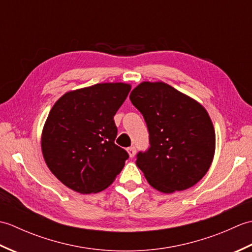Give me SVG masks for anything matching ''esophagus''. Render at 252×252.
I'll list each match as a JSON object with an SVG mask.
<instances>
[{
  "label": "esophagus",
  "instance_id": "34e87169",
  "mask_svg": "<svg viewBox=\"0 0 252 252\" xmlns=\"http://www.w3.org/2000/svg\"><path fill=\"white\" fill-rule=\"evenodd\" d=\"M126 152H127V154H129V157L133 158V157L135 156V154H136V149H135L134 146H131V147H129V148L126 149Z\"/></svg>",
  "mask_w": 252,
  "mask_h": 252
}]
</instances>
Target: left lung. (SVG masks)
<instances>
[{
  "instance_id": "8db88e82",
  "label": "left lung",
  "mask_w": 252,
  "mask_h": 252,
  "mask_svg": "<svg viewBox=\"0 0 252 252\" xmlns=\"http://www.w3.org/2000/svg\"><path fill=\"white\" fill-rule=\"evenodd\" d=\"M147 123L149 147L136 165L164 194L184 190L208 172L216 152L211 118L200 103L162 81H144L130 94Z\"/></svg>"
}]
</instances>
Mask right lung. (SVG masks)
Here are the masks:
<instances>
[{"mask_svg": "<svg viewBox=\"0 0 252 252\" xmlns=\"http://www.w3.org/2000/svg\"><path fill=\"white\" fill-rule=\"evenodd\" d=\"M130 90L129 83H97L69 91L52 107L42 130V155L68 189L101 191L125 167L129 155L115 144L114 116Z\"/></svg>", "mask_w": 252, "mask_h": 252, "instance_id": "obj_1", "label": "right lung"}]
</instances>
